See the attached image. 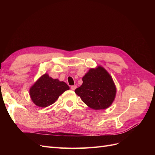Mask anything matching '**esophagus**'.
<instances>
[{
    "label": "esophagus",
    "instance_id": "34e87169",
    "mask_svg": "<svg viewBox=\"0 0 155 155\" xmlns=\"http://www.w3.org/2000/svg\"><path fill=\"white\" fill-rule=\"evenodd\" d=\"M76 88H77V86H76V85H72V86L70 87V88H71L72 91H74L75 89H76Z\"/></svg>",
    "mask_w": 155,
    "mask_h": 155
}]
</instances>
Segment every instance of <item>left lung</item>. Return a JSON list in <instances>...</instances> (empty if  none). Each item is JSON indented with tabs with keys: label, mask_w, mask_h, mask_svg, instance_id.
Wrapping results in <instances>:
<instances>
[{
	"label": "left lung",
	"mask_w": 155,
	"mask_h": 155,
	"mask_svg": "<svg viewBox=\"0 0 155 155\" xmlns=\"http://www.w3.org/2000/svg\"><path fill=\"white\" fill-rule=\"evenodd\" d=\"M83 84L75 92L94 110L105 109L114 100L116 88L110 75L101 66L91 68L83 77Z\"/></svg>",
	"instance_id": "8db88e82"
}]
</instances>
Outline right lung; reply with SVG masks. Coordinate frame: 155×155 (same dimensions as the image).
<instances>
[{"instance_id": "obj_1", "label": "right lung", "mask_w": 155, "mask_h": 155, "mask_svg": "<svg viewBox=\"0 0 155 155\" xmlns=\"http://www.w3.org/2000/svg\"><path fill=\"white\" fill-rule=\"evenodd\" d=\"M69 89L67 83L45 74L31 87L30 96L35 105L46 107L54 104L60 95Z\"/></svg>"}]
</instances>
